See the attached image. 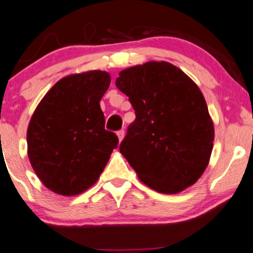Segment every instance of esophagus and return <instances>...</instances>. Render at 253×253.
<instances>
[{
  "label": "esophagus",
  "instance_id": "1",
  "mask_svg": "<svg viewBox=\"0 0 253 253\" xmlns=\"http://www.w3.org/2000/svg\"><path fill=\"white\" fill-rule=\"evenodd\" d=\"M117 135H118V139H119V141L121 142L124 140V137H125V130L124 129L119 130V132L117 133Z\"/></svg>",
  "mask_w": 253,
  "mask_h": 253
}]
</instances>
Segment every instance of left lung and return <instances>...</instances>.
Listing matches in <instances>:
<instances>
[{"mask_svg":"<svg viewBox=\"0 0 253 253\" xmlns=\"http://www.w3.org/2000/svg\"><path fill=\"white\" fill-rule=\"evenodd\" d=\"M135 111L120 153L139 180L161 194L196 183L211 156L215 129L202 92L168 62L125 69L116 81Z\"/></svg>","mask_w":253,"mask_h":253,"instance_id":"8db88e82","label":"left lung"}]
</instances>
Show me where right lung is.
Here are the masks:
<instances>
[{
  "mask_svg": "<svg viewBox=\"0 0 253 253\" xmlns=\"http://www.w3.org/2000/svg\"><path fill=\"white\" fill-rule=\"evenodd\" d=\"M106 71L64 77L37 105L27 130L28 156L47 189L75 196L91 188L117 148L105 129L100 100L110 87Z\"/></svg>",
  "mask_w": 253,
  "mask_h": 253,
  "instance_id": "obj_1",
  "label": "right lung"
}]
</instances>
